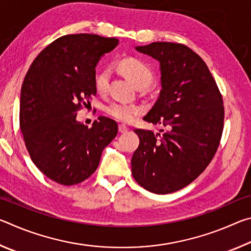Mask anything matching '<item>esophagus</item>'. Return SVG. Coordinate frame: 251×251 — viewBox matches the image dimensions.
Listing matches in <instances>:
<instances>
[{
	"mask_svg": "<svg viewBox=\"0 0 251 251\" xmlns=\"http://www.w3.org/2000/svg\"><path fill=\"white\" fill-rule=\"evenodd\" d=\"M128 130V127H127L126 125H124V124H121L120 126H118V131H120V133H126V131Z\"/></svg>",
	"mask_w": 251,
	"mask_h": 251,
	"instance_id": "esophagus-1",
	"label": "esophagus"
}]
</instances>
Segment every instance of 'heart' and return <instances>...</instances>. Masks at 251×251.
<instances>
[{
    "label": "heart",
    "instance_id": "heart-1",
    "mask_svg": "<svg viewBox=\"0 0 251 251\" xmlns=\"http://www.w3.org/2000/svg\"><path fill=\"white\" fill-rule=\"evenodd\" d=\"M118 69L127 78H129L136 87L145 88L151 83L154 74L151 66L137 57H126L118 63ZM110 73L107 69L100 71L95 76V88L97 92L106 93L109 87ZM105 113L114 120L128 123L142 113V108L137 105L112 101L105 107Z\"/></svg>",
    "mask_w": 251,
    "mask_h": 251
}]
</instances>
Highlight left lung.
Returning a JSON list of instances; mask_svg holds the SVG:
<instances>
[{"instance_id":"obj_1","label":"left lung","mask_w":251,"mask_h":251,"mask_svg":"<svg viewBox=\"0 0 251 251\" xmlns=\"http://www.w3.org/2000/svg\"><path fill=\"white\" fill-rule=\"evenodd\" d=\"M136 50L159 62L161 90L144 121L166 130H134L139 146L131 174L148 192L171 194L196 179L214 158L224 129L223 96L206 63L186 45L154 42Z\"/></svg>"}]
</instances>
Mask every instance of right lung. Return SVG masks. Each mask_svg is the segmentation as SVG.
Instances as JSON below:
<instances>
[{
	"mask_svg": "<svg viewBox=\"0 0 251 251\" xmlns=\"http://www.w3.org/2000/svg\"><path fill=\"white\" fill-rule=\"evenodd\" d=\"M118 40L71 34L52 42L29 66L21 88L20 127L33 163L50 179L72 186L87 179L117 123L100 116L91 128L76 121L96 95L95 67Z\"/></svg>",
	"mask_w": 251,
	"mask_h": 251,
	"instance_id": "obj_1",
	"label": "right lung"
}]
</instances>
